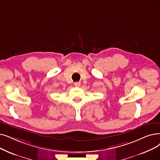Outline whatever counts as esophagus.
Here are the masks:
<instances>
[{
  "mask_svg": "<svg viewBox=\"0 0 160 160\" xmlns=\"http://www.w3.org/2000/svg\"><path fill=\"white\" fill-rule=\"evenodd\" d=\"M74 86H76V87H80V82H74Z\"/></svg>",
  "mask_w": 160,
  "mask_h": 160,
  "instance_id": "obj_1",
  "label": "esophagus"
}]
</instances>
